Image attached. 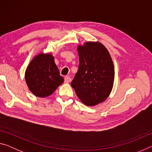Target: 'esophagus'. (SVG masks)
I'll return each instance as SVG.
<instances>
[{
  "label": "esophagus",
  "mask_w": 152,
  "mask_h": 152,
  "mask_svg": "<svg viewBox=\"0 0 152 152\" xmlns=\"http://www.w3.org/2000/svg\"><path fill=\"white\" fill-rule=\"evenodd\" d=\"M70 81H71V78L70 77L65 76V78H64V82H65V83H69V82H70Z\"/></svg>",
  "instance_id": "1"
}]
</instances>
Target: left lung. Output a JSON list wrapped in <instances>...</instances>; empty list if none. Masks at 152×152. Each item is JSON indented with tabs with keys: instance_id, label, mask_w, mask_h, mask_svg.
Segmentation results:
<instances>
[{
	"instance_id": "1",
	"label": "left lung",
	"mask_w": 152,
	"mask_h": 152,
	"mask_svg": "<svg viewBox=\"0 0 152 152\" xmlns=\"http://www.w3.org/2000/svg\"><path fill=\"white\" fill-rule=\"evenodd\" d=\"M78 70L71 82L79 99L87 106H95L111 92L115 78L110 55L100 42H88L77 48Z\"/></svg>"
}]
</instances>
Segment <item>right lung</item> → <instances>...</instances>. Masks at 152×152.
Here are the masks:
<instances>
[{
    "label": "right lung",
    "mask_w": 152,
    "mask_h": 152,
    "mask_svg": "<svg viewBox=\"0 0 152 152\" xmlns=\"http://www.w3.org/2000/svg\"><path fill=\"white\" fill-rule=\"evenodd\" d=\"M28 88L36 96L51 95L64 82L54 58L50 53H41L35 56L25 71Z\"/></svg>",
    "instance_id": "right-lung-1"
}]
</instances>
